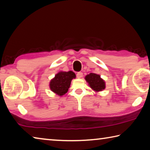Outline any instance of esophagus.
Listing matches in <instances>:
<instances>
[{
	"mask_svg": "<svg viewBox=\"0 0 150 150\" xmlns=\"http://www.w3.org/2000/svg\"><path fill=\"white\" fill-rule=\"evenodd\" d=\"M83 76V74L82 72H79V73H77V77L78 79L82 78Z\"/></svg>",
	"mask_w": 150,
	"mask_h": 150,
	"instance_id": "34e87169",
	"label": "esophagus"
}]
</instances>
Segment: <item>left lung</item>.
Returning <instances> with one entry per match:
<instances>
[{"mask_svg": "<svg viewBox=\"0 0 150 150\" xmlns=\"http://www.w3.org/2000/svg\"><path fill=\"white\" fill-rule=\"evenodd\" d=\"M85 80L88 83L89 86L96 92L102 91L105 88V81L100 77V75L91 73L86 75Z\"/></svg>", "mask_w": 150, "mask_h": 150, "instance_id": "left-lung-1", "label": "left lung"}]
</instances>
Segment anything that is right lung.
<instances>
[{
	"label": "right lung",
	"mask_w": 150,
	"mask_h": 150,
	"mask_svg": "<svg viewBox=\"0 0 150 150\" xmlns=\"http://www.w3.org/2000/svg\"><path fill=\"white\" fill-rule=\"evenodd\" d=\"M76 75L71 71H59L55 75L50 82V88L52 91L59 96H63L67 93L71 82Z\"/></svg>",
	"instance_id": "right-lung-1"
}]
</instances>
